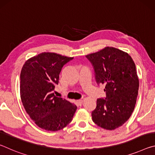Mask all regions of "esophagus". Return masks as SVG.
I'll return each mask as SVG.
<instances>
[{
  "instance_id": "1",
  "label": "esophagus",
  "mask_w": 155,
  "mask_h": 155,
  "mask_svg": "<svg viewBox=\"0 0 155 155\" xmlns=\"http://www.w3.org/2000/svg\"><path fill=\"white\" fill-rule=\"evenodd\" d=\"M83 102V100H78V101H77V103L79 104H82Z\"/></svg>"
}]
</instances>
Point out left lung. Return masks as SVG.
I'll return each mask as SVG.
<instances>
[{"instance_id":"obj_1","label":"left lung","mask_w":155,"mask_h":155,"mask_svg":"<svg viewBox=\"0 0 155 155\" xmlns=\"http://www.w3.org/2000/svg\"><path fill=\"white\" fill-rule=\"evenodd\" d=\"M92 64L96 83L105 85V98L97 100L93 122L107 130L121 127L135 109L139 79L134 61L127 52L114 47L86 55Z\"/></svg>"}]
</instances>
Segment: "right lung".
I'll list each match as a JSON object with an SVG mask.
<instances>
[{
    "mask_svg": "<svg viewBox=\"0 0 155 155\" xmlns=\"http://www.w3.org/2000/svg\"><path fill=\"white\" fill-rule=\"evenodd\" d=\"M73 57L42 52L28 59L20 73V97L31 120L44 130H61L72 121L77 107L52 91L59 73Z\"/></svg>",
    "mask_w": 155,
    "mask_h": 155,
    "instance_id": "right-lung-1",
    "label": "right lung"
}]
</instances>
